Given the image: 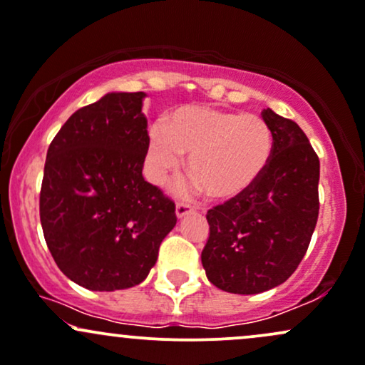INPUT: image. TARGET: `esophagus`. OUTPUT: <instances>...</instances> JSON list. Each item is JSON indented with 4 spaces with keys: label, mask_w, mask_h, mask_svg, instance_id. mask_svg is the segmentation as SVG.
I'll use <instances>...</instances> for the list:
<instances>
[{
    "label": "esophagus",
    "mask_w": 365,
    "mask_h": 365,
    "mask_svg": "<svg viewBox=\"0 0 365 365\" xmlns=\"http://www.w3.org/2000/svg\"><path fill=\"white\" fill-rule=\"evenodd\" d=\"M193 212V208L190 207L187 203H178L175 205V215H178V219H182V217H186L187 214H191Z\"/></svg>",
    "instance_id": "esophagus-1"
}]
</instances>
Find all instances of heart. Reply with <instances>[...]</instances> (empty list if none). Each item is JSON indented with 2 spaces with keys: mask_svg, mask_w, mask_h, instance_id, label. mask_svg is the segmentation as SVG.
Here are the masks:
<instances>
[{
  "mask_svg": "<svg viewBox=\"0 0 365 365\" xmlns=\"http://www.w3.org/2000/svg\"><path fill=\"white\" fill-rule=\"evenodd\" d=\"M274 153L272 129L253 113L214 106H182L167 115L165 124L148 129V160L157 181L181 165L215 200L247 193L267 170Z\"/></svg>",
  "mask_w": 365,
  "mask_h": 365,
  "instance_id": "heart-1",
  "label": "heart"
}]
</instances>
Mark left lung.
Instances as JSON below:
<instances>
[{"instance_id":"8db88e82","label":"left lung","mask_w":365,"mask_h":365,"mask_svg":"<svg viewBox=\"0 0 365 365\" xmlns=\"http://www.w3.org/2000/svg\"><path fill=\"white\" fill-rule=\"evenodd\" d=\"M274 153L247 193L208 210L202 264L208 281L236 294L276 288L305 257L319 215V157L297 122L271 108Z\"/></svg>"}]
</instances>
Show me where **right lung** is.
<instances>
[{"label":"right lung","instance_id":"1","mask_svg":"<svg viewBox=\"0 0 365 365\" xmlns=\"http://www.w3.org/2000/svg\"><path fill=\"white\" fill-rule=\"evenodd\" d=\"M146 93H106L79 108L48 148L39 215L60 271L91 292L146 279L174 229L175 205L143 178Z\"/></svg>","mask_w":365,"mask_h":365}]
</instances>
